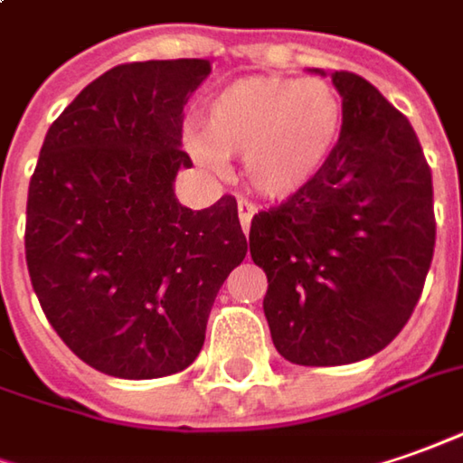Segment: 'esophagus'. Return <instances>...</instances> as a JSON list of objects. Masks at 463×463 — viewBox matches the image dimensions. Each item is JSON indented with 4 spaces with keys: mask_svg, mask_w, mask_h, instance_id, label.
<instances>
[{
    "mask_svg": "<svg viewBox=\"0 0 463 463\" xmlns=\"http://www.w3.org/2000/svg\"><path fill=\"white\" fill-rule=\"evenodd\" d=\"M256 215V205L248 203V200H238V218H241V225H243V232L250 231V220Z\"/></svg>",
    "mask_w": 463,
    "mask_h": 463,
    "instance_id": "1",
    "label": "esophagus"
}]
</instances>
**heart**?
I'll return each instance as SVG.
<instances>
[{
	"mask_svg": "<svg viewBox=\"0 0 463 463\" xmlns=\"http://www.w3.org/2000/svg\"><path fill=\"white\" fill-rule=\"evenodd\" d=\"M347 109L324 78H241L203 109L184 141L200 165L220 169L243 156L250 190L286 200L329 165L345 134Z\"/></svg>",
	"mask_w": 463,
	"mask_h": 463,
	"instance_id": "b5f03b06",
	"label": "heart"
}]
</instances>
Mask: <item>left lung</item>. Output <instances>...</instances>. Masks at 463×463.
<instances>
[{
    "mask_svg": "<svg viewBox=\"0 0 463 463\" xmlns=\"http://www.w3.org/2000/svg\"><path fill=\"white\" fill-rule=\"evenodd\" d=\"M329 75L347 109L337 152L284 205L258 213L248 235L269 279L273 345L307 367L388 347L416 309L436 245L430 169L413 126L364 78Z\"/></svg>",
    "mask_w": 463,
    "mask_h": 463,
    "instance_id": "8db88e82",
    "label": "left lung"
}]
</instances>
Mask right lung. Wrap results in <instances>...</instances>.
Segmentation results:
<instances>
[{"instance_id":"obj_1","label":"right lung","mask_w":463,"mask_h":463,"mask_svg":"<svg viewBox=\"0 0 463 463\" xmlns=\"http://www.w3.org/2000/svg\"><path fill=\"white\" fill-rule=\"evenodd\" d=\"M210 60H146L96 78L47 128L24 253L47 322L90 367L152 380L190 367L248 243L235 197L179 205L184 106Z\"/></svg>"}]
</instances>
